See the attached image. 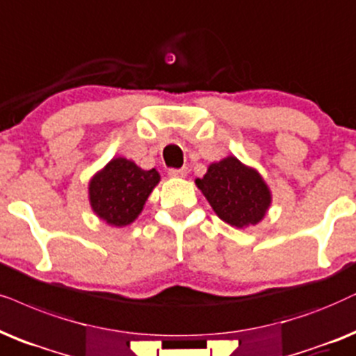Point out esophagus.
Listing matches in <instances>:
<instances>
[{
	"label": "esophagus",
	"mask_w": 356,
	"mask_h": 356,
	"mask_svg": "<svg viewBox=\"0 0 356 356\" xmlns=\"http://www.w3.org/2000/svg\"><path fill=\"white\" fill-rule=\"evenodd\" d=\"M168 175L172 178H184L188 175V168L183 167V168H170L168 170Z\"/></svg>",
	"instance_id": "34e87169"
}]
</instances>
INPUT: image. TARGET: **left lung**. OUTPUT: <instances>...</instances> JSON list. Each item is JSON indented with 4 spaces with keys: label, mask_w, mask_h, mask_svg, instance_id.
I'll list each match as a JSON object with an SVG mask.
<instances>
[{
    "label": "left lung",
    "mask_w": 356,
    "mask_h": 356,
    "mask_svg": "<svg viewBox=\"0 0 356 356\" xmlns=\"http://www.w3.org/2000/svg\"><path fill=\"white\" fill-rule=\"evenodd\" d=\"M196 184L216 214L237 229L260 222L271 204L270 188L261 175L235 156L211 163Z\"/></svg>",
    "instance_id": "left-lung-1"
}]
</instances>
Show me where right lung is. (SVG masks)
Instances as JSON below:
<instances>
[{
    "instance_id": "add662e5",
    "label": "right lung",
    "mask_w": 356,
    "mask_h": 356,
    "mask_svg": "<svg viewBox=\"0 0 356 356\" xmlns=\"http://www.w3.org/2000/svg\"><path fill=\"white\" fill-rule=\"evenodd\" d=\"M159 181L155 168L142 170L132 160L118 156L91 178V209L106 224L124 227L138 218Z\"/></svg>"
}]
</instances>
